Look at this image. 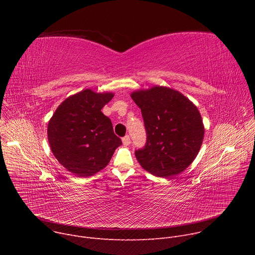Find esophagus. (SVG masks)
Segmentation results:
<instances>
[{"label": "esophagus", "instance_id": "1", "mask_svg": "<svg viewBox=\"0 0 255 255\" xmlns=\"http://www.w3.org/2000/svg\"><path fill=\"white\" fill-rule=\"evenodd\" d=\"M122 142H123V144L124 145H129L130 144V142H131V140H130V136L129 135H126V136H124L123 138H122Z\"/></svg>", "mask_w": 255, "mask_h": 255}]
</instances>
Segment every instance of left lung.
<instances>
[{
    "mask_svg": "<svg viewBox=\"0 0 255 255\" xmlns=\"http://www.w3.org/2000/svg\"><path fill=\"white\" fill-rule=\"evenodd\" d=\"M131 98L141 109L146 131L145 145L135 150L140 165L161 177L185 170L198 155L204 137L197 107L184 95L164 87L135 92Z\"/></svg>",
    "mask_w": 255,
    "mask_h": 255,
    "instance_id": "obj_1",
    "label": "left lung"
}]
</instances>
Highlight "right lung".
<instances>
[{
    "label": "right lung",
    "mask_w": 255,
    "mask_h": 255,
    "mask_svg": "<svg viewBox=\"0 0 255 255\" xmlns=\"http://www.w3.org/2000/svg\"><path fill=\"white\" fill-rule=\"evenodd\" d=\"M113 94L82 91L67 98L48 123V141L56 159L71 173L87 177L100 171L122 144L102 108Z\"/></svg>",
    "instance_id": "right-lung-1"
}]
</instances>
